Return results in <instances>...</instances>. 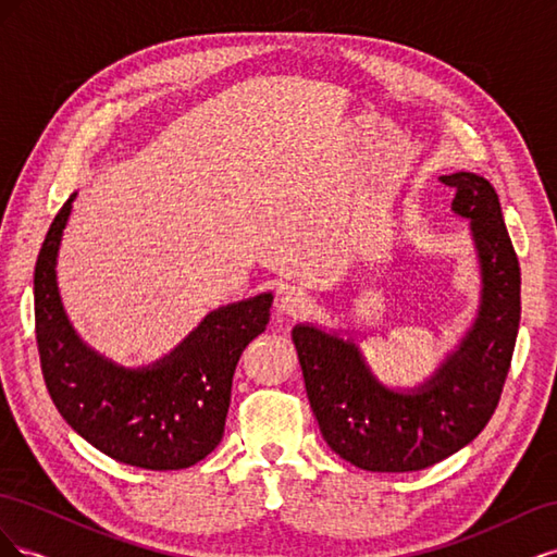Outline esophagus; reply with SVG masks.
I'll list each match as a JSON object with an SVG mask.
<instances>
[{
	"mask_svg": "<svg viewBox=\"0 0 557 557\" xmlns=\"http://www.w3.org/2000/svg\"><path fill=\"white\" fill-rule=\"evenodd\" d=\"M278 311L290 315V318H301V315H309L313 311V299L299 288H288L281 297V305Z\"/></svg>",
	"mask_w": 557,
	"mask_h": 557,
	"instance_id": "obj_1",
	"label": "esophagus"
}]
</instances>
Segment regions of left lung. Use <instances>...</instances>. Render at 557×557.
<instances>
[{
    "label": "left lung",
    "instance_id": "left-lung-1",
    "mask_svg": "<svg viewBox=\"0 0 557 557\" xmlns=\"http://www.w3.org/2000/svg\"><path fill=\"white\" fill-rule=\"evenodd\" d=\"M453 213L471 221L481 262V309L458 350L413 391L374 379L350 339L297 325L293 342L327 446L367 471H418L474 442L493 418L520 323V267L499 197L483 176H442Z\"/></svg>",
    "mask_w": 557,
    "mask_h": 557
}]
</instances>
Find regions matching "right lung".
Segmentation results:
<instances>
[{
    "label": "right lung",
    "instance_id": "add662e5",
    "mask_svg": "<svg viewBox=\"0 0 557 557\" xmlns=\"http://www.w3.org/2000/svg\"><path fill=\"white\" fill-rule=\"evenodd\" d=\"M76 193L50 225L35 267L44 381L60 416L109 458L141 469H185L221 444L234 369L264 332L272 293L211 311L170 356L125 369L78 339L62 309L55 258Z\"/></svg>",
    "mask_w": 557,
    "mask_h": 557
}]
</instances>
